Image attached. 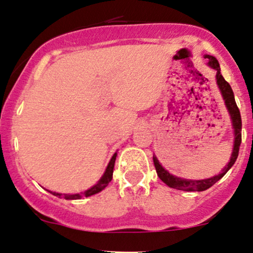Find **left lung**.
<instances>
[{
	"mask_svg": "<svg viewBox=\"0 0 253 253\" xmlns=\"http://www.w3.org/2000/svg\"><path fill=\"white\" fill-rule=\"evenodd\" d=\"M204 58H208V66L213 69L216 71V83L218 86V89L222 94L223 100H224L225 107L229 112L230 119H231L232 124V129H233V148L231 156H230V161L224 168L222 169V172L215 176H211L209 178H203V180H188V178H182L178 176H175L169 172L168 170L162 167V165L160 164L158 158L155 155H153V161H154V166L158 172V176L162 182H165L168 187L174 188L177 190H184V191H203L207 190L208 188H210L211 185L216 183L217 181H219L224 175L228 172L230 168L232 167L233 164L236 162L238 156L239 147H241L242 142V118L239 110L237 107V104L235 101V95H233L232 88L228 82L223 78L222 73H220L219 63L213 56L206 55Z\"/></svg>",
	"mask_w": 253,
	"mask_h": 253,
	"instance_id": "8db88e82",
	"label": "left lung"
}]
</instances>
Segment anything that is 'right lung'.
<instances>
[{"mask_svg":"<svg viewBox=\"0 0 253 253\" xmlns=\"http://www.w3.org/2000/svg\"><path fill=\"white\" fill-rule=\"evenodd\" d=\"M116 159H117V153H114L113 156H112L110 160V162H108L106 170H105L103 176L100 177V180H99L94 185H92L91 188H88L87 190L82 191V193H78V194H59V193H55V191H50V190L47 191L52 195H55L57 197H63L65 198V200H81L83 196L88 197L94 194L100 193L101 190H104L105 188L107 187L108 183H110L112 180V177H113V169H114V164H116Z\"/></svg>","mask_w":253,"mask_h":253,"instance_id":"1","label":"right lung"}]
</instances>
